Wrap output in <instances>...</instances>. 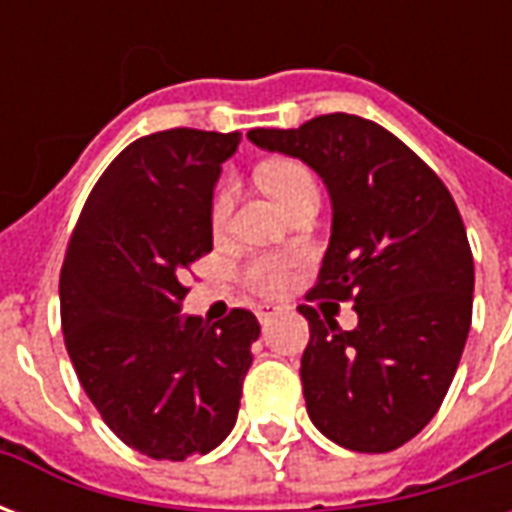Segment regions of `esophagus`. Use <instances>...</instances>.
I'll return each instance as SVG.
<instances>
[{"label":"esophagus","instance_id":"34e87169","mask_svg":"<svg viewBox=\"0 0 512 512\" xmlns=\"http://www.w3.org/2000/svg\"><path fill=\"white\" fill-rule=\"evenodd\" d=\"M274 315H277L274 307H260V310H257V321H260V326H268V321H271Z\"/></svg>","mask_w":512,"mask_h":512}]
</instances>
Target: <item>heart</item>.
<instances>
[{
  "instance_id": "heart-1",
  "label": "heart",
  "mask_w": 512,
  "mask_h": 512,
  "mask_svg": "<svg viewBox=\"0 0 512 512\" xmlns=\"http://www.w3.org/2000/svg\"><path fill=\"white\" fill-rule=\"evenodd\" d=\"M260 178L268 186V191L277 197V202L288 211L293 202L304 200V197H318V180L312 175L310 167H304L299 161H277V164H268ZM235 205V191L233 186H222L219 194L213 197L211 205V222L216 230H222L230 213H233ZM290 266L282 260V257H255L249 260L241 271V279H244L246 288H252L255 293H263V296H274L279 290L288 285Z\"/></svg>"
}]
</instances>
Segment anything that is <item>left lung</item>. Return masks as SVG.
Segmentation results:
<instances>
[{
	"label": "left lung",
	"instance_id": "obj_1",
	"mask_svg": "<svg viewBox=\"0 0 512 512\" xmlns=\"http://www.w3.org/2000/svg\"><path fill=\"white\" fill-rule=\"evenodd\" d=\"M301 158L332 197V238L307 299L354 301L359 323L301 304V386L312 425L354 452H389L436 417L472 326L474 260L458 205L422 158L373 120L321 115L252 128Z\"/></svg>",
	"mask_w": 512,
	"mask_h": 512
}]
</instances>
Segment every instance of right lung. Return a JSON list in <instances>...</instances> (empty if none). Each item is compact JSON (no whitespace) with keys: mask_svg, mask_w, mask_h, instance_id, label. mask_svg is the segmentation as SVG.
I'll list each match as a JSON object with an SVG mask.
<instances>
[{"mask_svg":"<svg viewBox=\"0 0 512 512\" xmlns=\"http://www.w3.org/2000/svg\"><path fill=\"white\" fill-rule=\"evenodd\" d=\"M241 134L169 128L106 167L84 202L60 274L65 348L117 439L186 461L233 430L260 323L230 310L180 315L194 260L213 249V186Z\"/></svg>","mask_w":512,"mask_h":512,"instance_id":"add662e5","label":"right lung"}]
</instances>
